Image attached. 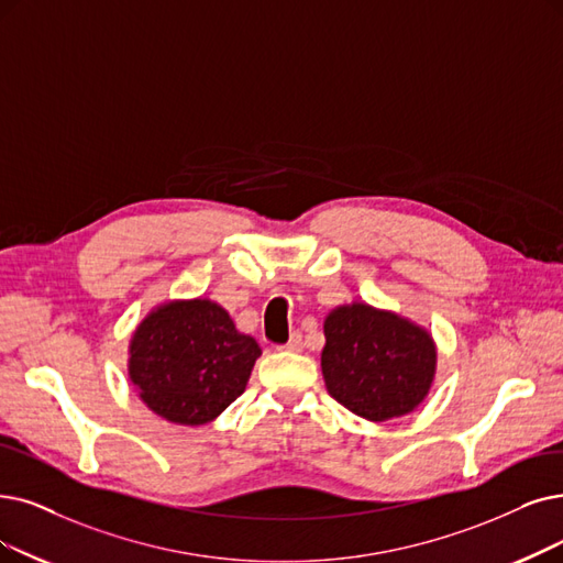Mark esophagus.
Instances as JSON below:
<instances>
[{"label": "esophagus", "instance_id": "obj_1", "mask_svg": "<svg viewBox=\"0 0 563 563\" xmlns=\"http://www.w3.org/2000/svg\"><path fill=\"white\" fill-rule=\"evenodd\" d=\"M279 349H284V351H294V353L302 351V332H294V334H290L288 344H284V346H279Z\"/></svg>", "mask_w": 563, "mask_h": 563}]
</instances>
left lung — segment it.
<instances>
[{
	"label": "left lung",
	"instance_id": "8db88e82",
	"mask_svg": "<svg viewBox=\"0 0 563 563\" xmlns=\"http://www.w3.org/2000/svg\"><path fill=\"white\" fill-rule=\"evenodd\" d=\"M323 332L325 388L351 413L384 422L411 413L430 393L437 346L409 319L353 302L332 309Z\"/></svg>",
	"mask_w": 563,
	"mask_h": 563
}]
</instances>
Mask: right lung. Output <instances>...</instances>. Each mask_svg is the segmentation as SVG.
Here are the masks:
<instances>
[{
	"instance_id": "right-lung-1",
	"label": "right lung",
	"mask_w": 563,
	"mask_h": 563,
	"mask_svg": "<svg viewBox=\"0 0 563 563\" xmlns=\"http://www.w3.org/2000/svg\"><path fill=\"white\" fill-rule=\"evenodd\" d=\"M261 346L212 300L152 309L131 336L129 378L156 416L206 424L244 393Z\"/></svg>"
}]
</instances>
